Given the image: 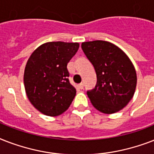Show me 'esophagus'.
I'll return each instance as SVG.
<instances>
[{
	"label": "esophagus",
	"mask_w": 154,
	"mask_h": 154,
	"mask_svg": "<svg viewBox=\"0 0 154 154\" xmlns=\"http://www.w3.org/2000/svg\"><path fill=\"white\" fill-rule=\"evenodd\" d=\"M77 87H78L80 89H83V87H84V85H83V83H80V84H78Z\"/></svg>",
	"instance_id": "1"
}]
</instances>
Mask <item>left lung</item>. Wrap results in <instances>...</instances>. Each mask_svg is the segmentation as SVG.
<instances>
[{
    "mask_svg": "<svg viewBox=\"0 0 154 154\" xmlns=\"http://www.w3.org/2000/svg\"><path fill=\"white\" fill-rule=\"evenodd\" d=\"M82 49L97 73L95 89L87 92L95 109L112 114L130 101L137 86V73L131 60L122 49L111 42H82Z\"/></svg>",
    "mask_w": 154,
    "mask_h": 154,
    "instance_id": "1",
    "label": "left lung"
}]
</instances>
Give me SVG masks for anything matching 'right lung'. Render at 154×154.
I'll return each instance as SVG.
<instances>
[{
	"mask_svg": "<svg viewBox=\"0 0 154 154\" xmlns=\"http://www.w3.org/2000/svg\"><path fill=\"white\" fill-rule=\"evenodd\" d=\"M79 48L77 42H46L28 59L24 85L28 99L38 111L49 117L69 109L76 96L69 83L67 65Z\"/></svg>",
	"mask_w": 154,
	"mask_h": 154,
	"instance_id": "add662e5",
	"label": "right lung"
}]
</instances>
